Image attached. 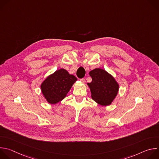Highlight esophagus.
<instances>
[{"label": "esophagus", "mask_w": 159, "mask_h": 159, "mask_svg": "<svg viewBox=\"0 0 159 159\" xmlns=\"http://www.w3.org/2000/svg\"><path fill=\"white\" fill-rule=\"evenodd\" d=\"M80 80L82 82H83V83H85V79H80Z\"/></svg>", "instance_id": "obj_1"}]
</instances>
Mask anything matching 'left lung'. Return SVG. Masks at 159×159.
<instances>
[{"instance_id":"8db88e82","label":"left lung","mask_w":159,"mask_h":159,"mask_svg":"<svg viewBox=\"0 0 159 159\" xmlns=\"http://www.w3.org/2000/svg\"><path fill=\"white\" fill-rule=\"evenodd\" d=\"M92 82L87 83L92 99L101 106H109L118 94L119 84L106 70L95 69L89 72Z\"/></svg>"}]
</instances>
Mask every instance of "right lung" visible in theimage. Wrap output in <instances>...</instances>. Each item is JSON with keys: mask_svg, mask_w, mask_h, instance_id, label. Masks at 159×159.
I'll return each instance as SVG.
<instances>
[{"mask_svg": "<svg viewBox=\"0 0 159 159\" xmlns=\"http://www.w3.org/2000/svg\"><path fill=\"white\" fill-rule=\"evenodd\" d=\"M77 79L61 69L47 77L41 84V90L48 103L55 104L63 100Z\"/></svg>", "mask_w": 159, "mask_h": 159, "instance_id": "add662e5", "label": "right lung"}]
</instances>
